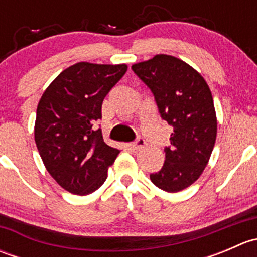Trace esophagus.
I'll use <instances>...</instances> for the list:
<instances>
[{"instance_id": "esophagus-1", "label": "esophagus", "mask_w": 257, "mask_h": 257, "mask_svg": "<svg viewBox=\"0 0 257 257\" xmlns=\"http://www.w3.org/2000/svg\"><path fill=\"white\" fill-rule=\"evenodd\" d=\"M145 145H147L145 139L142 138V137H139V138H137L133 143L129 144V147H131L133 150H141V149H143Z\"/></svg>"}]
</instances>
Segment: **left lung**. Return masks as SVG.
<instances>
[{"label": "left lung", "instance_id": "obj_1", "mask_svg": "<svg viewBox=\"0 0 257 257\" xmlns=\"http://www.w3.org/2000/svg\"><path fill=\"white\" fill-rule=\"evenodd\" d=\"M154 95L163 120L173 126L165 162L150 174L154 185L177 193L198 180L216 139V114L209 85L188 63L167 54L132 66Z\"/></svg>", "mask_w": 257, "mask_h": 257}]
</instances>
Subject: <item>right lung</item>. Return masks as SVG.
<instances>
[{"label":"right lung","instance_id":"add662e5","mask_svg":"<svg viewBox=\"0 0 257 257\" xmlns=\"http://www.w3.org/2000/svg\"><path fill=\"white\" fill-rule=\"evenodd\" d=\"M126 69L79 62L59 73L38 103L36 145L51 177L69 193L88 195L100 188L119 154L95 124L105 95Z\"/></svg>","mask_w":257,"mask_h":257}]
</instances>
